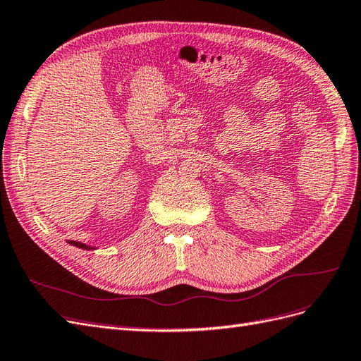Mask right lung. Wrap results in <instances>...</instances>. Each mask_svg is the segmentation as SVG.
<instances>
[{
  "label": "right lung",
  "mask_w": 361,
  "mask_h": 361,
  "mask_svg": "<svg viewBox=\"0 0 361 361\" xmlns=\"http://www.w3.org/2000/svg\"><path fill=\"white\" fill-rule=\"evenodd\" d=\"M72 245L75 247H80V248H84V250H90V247H87L85 244H81V243H76V241H69Z\"/></svg>",
  "instance_id": "obj_1"
}]
</instances>
